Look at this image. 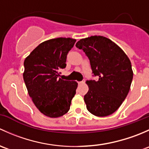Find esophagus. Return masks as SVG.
Masks as SVG:
<instances>
[{
	"instance_id": "esophagus-1",
	"label": "esophagus",
	"mask_w": 149,
	"mask_h": 149,
	"mask_svg": "<svg viewBox=\"0 0 149 149\" xmlns=\"http://www.w3.org/2000/svg\"><path fill=\"white\" fill-rule=\"evenodd\" d=\"M85 79H83V80L79 82V85H83V84H85Z\"/></svg>"
}]
</instances>
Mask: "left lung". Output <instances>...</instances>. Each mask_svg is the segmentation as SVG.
<instances>
[{
  "instance_id": "1",
  "label": "left lung",
  "mask_w": 149,
  "mask_h": 149,
  "mask_svg": "<svg viewBox=\"0 0 149 149\" xmlns=\"http://www.w3.org/2000/svg\"><path fill=\"white\" fill-rule=\"evenodd\" d=\"M90 59L93 74L98 79L87 80L84 100L87 110L98 117L116 112L130 90L133 72L129 58L113 41L102 36H92L77 41Z\"/></svg>"
}]
</instances>
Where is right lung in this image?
<instances>
[{"instance_id": "obj_1", "label": "right lung", "mask_w": 149, "mask_h": 149, "mask_svg": "<svg viewBox=\"0 0 149 149\" xmlns=\"http://www.w3.org/2000/svg\"><path fill=\"white\" fill-rule=\"evenodd\" d=\"M75 41L62 37L45 41L24 60L23 76L29 95L46 116L60 117L70 110L78 84L59 77V70L66 67L67 55Z\"/></svg>"}]
</instances>
